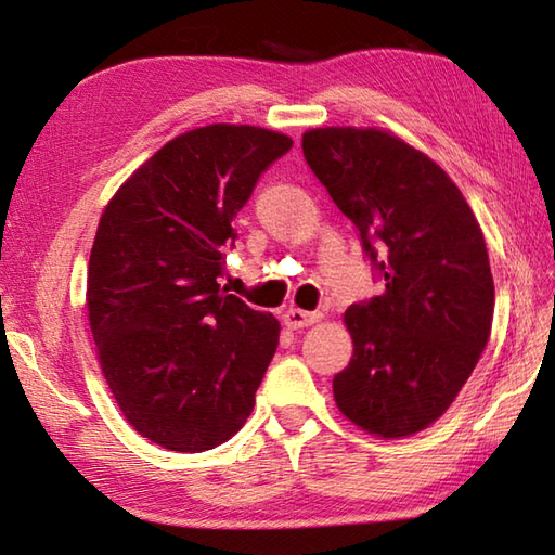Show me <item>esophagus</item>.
Returning a JSON list of instances; mask_svg holds the SVG:
<instances>
[{
	"label": "esophagus",
	"instance_id": "esophagus-1",
	"mask_svg": "<svg viewBox=\"0 0 555 555\" xmlns=\"http://www.w3.org/2000/svg\"><path fill=\"white\" fill-rule=\"evenodd\" d=\"M281 320H284V324L288 328H302V326H310L314 322H320L322 314L320 312H305V310H298V308H291V310L284 312V317H281Z\"/></svg>",
	"mask_w": 555,
	"mask_h": 555
}]
</instances>
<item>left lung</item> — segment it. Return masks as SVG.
<instances>
[{
  "instance_id": "8db88e82",
  "label": "left lung",
  "mask_w": 555,
  "mask_h": 555,
  "mask_svg": "<svg viewBox=\"0 0 555 555\" xmlns=\"http://www.w3.org/2000/svg\"><path fill=\"white\" fill-rule=\"evenodd\" d=\"M302 155L384 281L382 296L344 314L352 358L334 376L336 405L384 439L417 434L451 408L487 348L485 233L439 164L393 133L312 128Z\"/></svg>"
}]
</instances>
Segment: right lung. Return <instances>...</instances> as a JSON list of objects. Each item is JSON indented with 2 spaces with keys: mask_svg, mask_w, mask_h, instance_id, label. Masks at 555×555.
<instances>
[{
  "mask_svg": "<svg viewBox=\"0 0 555 555\" xmlns=\"http://www.w3.org/2000/svg\"><path fill=\"white\" fill-rule=\"evenodd\" d=\"M293 140L211 124L169 140L100 217L88 320L109 391L131 427L179 453L238 431L279 346V320L219 286L231 221Z\"/></svg>",
  "mask_w": 555,
  "mask_h": 555,
  "instance_id": "right-lung-1",
  "label": "right lung"
}]
</instances>
